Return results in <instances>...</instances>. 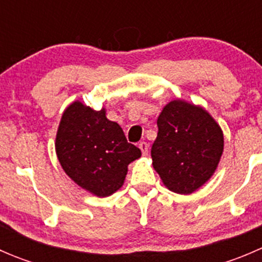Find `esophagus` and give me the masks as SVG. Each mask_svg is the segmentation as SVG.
Returning <instances> with one entry per match:
<instances>
[{
    "label": "esophagus",
    "mask_w": 262,
    "mask_h": 262,
    "mask_svg": "<svg viewBox=\"0 0 262 262\" xmlns=\"http://www.w3.org/2000/svg\"><path fill=\"white\" fill-rule=\"evenodd\" d=\"M139 148H141L143 156L148 155V149H149V147H148V144L146 143V142H141V143H139Z\"/></svg>",
    "instance_id": "obj_1"
}]
</instances>
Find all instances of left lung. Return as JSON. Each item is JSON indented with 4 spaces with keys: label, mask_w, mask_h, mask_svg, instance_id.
Listing matches in <instances>:
<instances>
[{
    "label": "left lung",
    "mask_w": 262,
    "mask_h": 262,
    "mask_svg": "<svg viewBox=\"0 0 262 262\" xmlns=\"http://www.w3.org/2000/svg\"><path fill=\"white\" fill-rule=\"evenodd\" d=\"M153 167L178 194H191L210 179L223 153V133L203 107L173 100L157 119Z\"/></svg>",
    "instance_id": "1"
}]
</instances>
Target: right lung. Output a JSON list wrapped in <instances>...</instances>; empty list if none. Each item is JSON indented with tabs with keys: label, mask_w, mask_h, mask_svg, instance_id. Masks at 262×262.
Listing matches in <instances>:
<instances>
[{
	"label": "right lung",
	"mask_w": 262,
	"mask_h": 262,
	"mask_svg": "<svg viewBox=\"0 0 262 262\" xmlns=\"http://www.w3.org/2000/svg\"><path fill=\"white\" fill-rule=\"evenodd\" d=\"M55 150L64 172L82 189L102 198L123 186L128 165L142 155L128 143L120 125L106 118L105 109L95 112L80 101L63 113Z\"/></svg>",
	"instance_id": "add662e5"
}]
</instances>
